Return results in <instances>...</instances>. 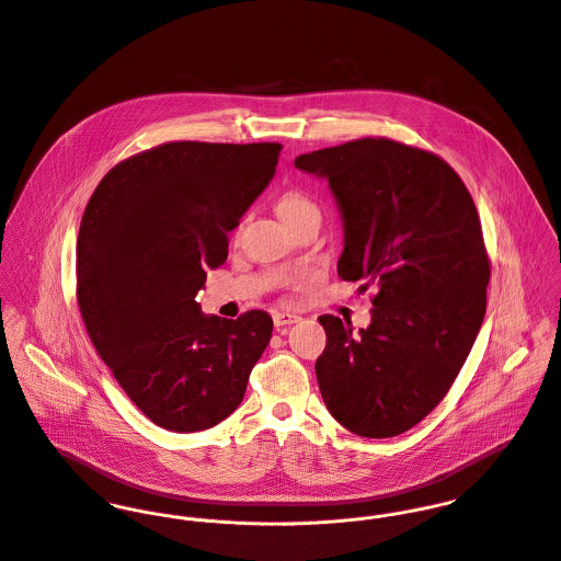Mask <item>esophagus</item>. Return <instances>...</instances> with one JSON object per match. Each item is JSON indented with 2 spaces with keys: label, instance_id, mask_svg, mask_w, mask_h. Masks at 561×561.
<instances>
[{
  "label": "esophagus",
  "instance_id": "esophagus-1",
  "mask_svg": "<svg viewBox=\"0 0 561 561\" xmlns=\"http://www.w3.org/2000/svg\"><path fill=\"white\" fill-rule=\"evenodd\" d=\"M272 320H274L276 328H283V325H291V323L300 321V318L296 313H280V311H276V313H272Z\"/></svg>",
  "mask_w": 561,
  "mask_h": 561
}]
</instances>
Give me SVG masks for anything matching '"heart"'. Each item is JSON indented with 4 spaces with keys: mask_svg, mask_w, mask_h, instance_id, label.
<instances>
[{
    "mask_svg": "<svg viewBox=\"0 0 561 561\" xmlns=\"http://www.w3.org/2000/svg\"><path fill=\"white\" fill-rule=\"evenodd\" d=\"M311 207H313V203H311L305 194H300V192H287V194H283V196L278 198V203H276V211H278V216H280L285 222L291 220L294 216H298V214L311 209Z\"/></svg>",
    "mask_w": 561,
    "mask_h": 561,
    "instance_id": "obj_1",
    "label": "heart"
}]
</instances>
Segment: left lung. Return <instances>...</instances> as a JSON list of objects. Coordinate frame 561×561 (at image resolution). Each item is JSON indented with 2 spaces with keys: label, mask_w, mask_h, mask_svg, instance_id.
Wrapping results in <instances>:
<instances>
[{
  "label": "left lung",
  "mask_w": 561,
  "mask_h": 561,
  "mask_svg": "<svg viewBox=\"0 0 561 561\" xmlns=\"http://www.w3.org/2000/svg\"><path fill=\"white\" fill-rule=\"evenodd\" d=\"M328 179L343 220V280L376 287L371 323L321 316L316 363L330 414L365 438L425 419L451 389L485 316L490 259L476 203L438 156L360 138L296 158Z\"/></svg>",
  "instance_id": "8db88e82"
}]
</instances>
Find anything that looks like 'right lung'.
Listing matches in <instances>:
<instances>
[{
  "label": "right lung",
  "mask_w": 561,
  "mask_h": 561,
  "mask_svg": "<svg viewBox=\"0 0 561 561\" xmlns=\"http://www.w3.org/2000/svg\"><path fill=\"white\" fill-rule=\"evenodd\" d=\"M278 142H165L116 163L78 236V305L116 382L156 425L201 432L243 400L272 318L203 316L194 300L267 187Z\"/></svg>",
  "instance_id": "right-lung-1"
}]
</instances>
